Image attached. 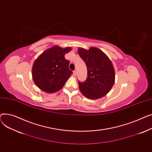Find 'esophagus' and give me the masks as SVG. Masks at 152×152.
Segmentation results:
<instances>
[{
    "instance_id": "34e87169",
    "label": "esophagus",
    "mask_w": 152,
    "mask_h": 152,
    "mask_svg": "<svg viewBox=\"0 0 152 152\" xmlns=\"http://www.w3.org/2000/svg\"><path fill=\"white\" fill-rule=\"evenodd\" d=\"M73 75H74V76H75V77L77 75V72H76L75 70H74V72H73Z\"/></svg>"
}]
</instances>
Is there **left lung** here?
<instances>
[{"instance_id": "1", "label": "left lung", "mask_w": 152, "mask_h": 152, "mask_svg": "<svg viewBox=\"0 0 152 152\" xmlns=\"http://www.w3.org/2000/svg\"><path fill=\"white\" fill-rule=\"evenodd\" d=\"M79 56L87 67V78L78 81L82 93L88 99H97L107 94L115 83V70L112 62L104 52L95 47L86 50L80 48Z\"/></svg>"}]
</instances>
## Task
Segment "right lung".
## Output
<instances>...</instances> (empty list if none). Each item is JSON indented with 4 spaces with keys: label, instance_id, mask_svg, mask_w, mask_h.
<instances>
[{
    "label": "right lung",
    "instance_id": "right-lung-1",
    "mask_svg": "<svg viewBox=\"0 0 152 152\" xmlns=\"http://www.w3.org/2000/svg\"><path fill=\"white\" fill-rule=\"evenodd\" d=\"M71 48L53 47L43 52L35 60L32 67V78L40 90L55 93L63 87L73 72L69 69V61L64 58Z\"/></svg>",
    "mask_w": 152,
    "mask_h": 152
}]
</instances>
